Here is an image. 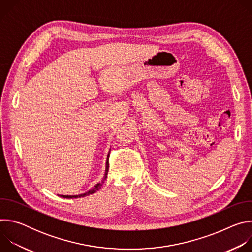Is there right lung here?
Instances as JSON below:
<instances>
[{
    "label": "right lung",
    "instance_id": "1",
    "mask_svg": "<svg viewBox=\"0 0 252 252\" xmlns=\"http://www.w3.org/2000/svg\"><path fill=\"white\" fill-rule=\"evenodd\" d=\"M110 153H111V150H110L109 154H107L106 161H105V171H104V174H103L102 179H101V181H100L99 183H97L96 185H94L90 190L86 191L85 193H81V194H78V195H60V196H61V197H63V198H79V197H85V196H88V195H90V194H93V193L96 192V191L100 189L101 185L104 183V181H105L106 177H107V171H109V157H110Z\"/></svg>",
    "mask_w": 252,
    "mask_h": 252
}]
</instances>
